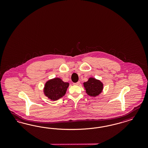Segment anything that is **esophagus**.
Returning <instances> with one entry per match:
<instances>
[{"instance_id": "esophagus-1", "label": "esophagus", "mask_w": 148, "mask_h": 148, "mask_svg": "<svg viewBox=\"0 0 148 148\" xmlns=\"http://www.w3.org/2000/svg\"><path fill=\"white\" fill-rule=\"evenodd\" d=\"M80 81H78V82H76V83H74V85L76 86L79 85H80Z\"/></svg>"}]
</instances>
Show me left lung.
Segmentation results:
<instances>
[{"label": "left lung", "mask_w": 148, "mask_h": 148, "mask_svg": "<svg viewBox=\"0 0 148 148\" xmlns=\"http://www.w3.org/2000/svg\"><path fill=\"white\" fill-rule=\"evenodd\" d=\"M83 84L86 93L90 97H96L101 94L103 90V83L94 77H90Z\"/></svg>", "instance_id": "left-lung-1"}]
</instances>
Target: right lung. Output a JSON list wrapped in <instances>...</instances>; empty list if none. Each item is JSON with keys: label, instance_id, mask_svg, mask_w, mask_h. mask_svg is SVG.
<instances>
[{"label": "right lung", "instance_id": "1", "mask_svg": "<svg viewBox=\"0 0 148 148\" xmlns=\"http://www.w3.org/2000/svg\"><path fill=\"white\" fill-rule=\"evenodd\" d=\"M69 86L68 82H64L60 77H54L45 83L43 93L49 100L56 101L65 95Z\"/></svg>", "mask_w": 148, "mask_h": 148}]
</instances>
